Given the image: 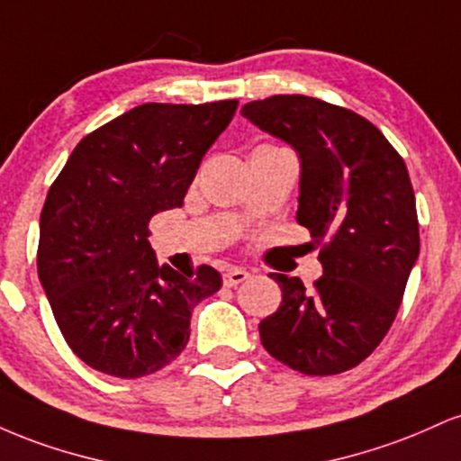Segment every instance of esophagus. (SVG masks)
<instances>
[{
	"mask_svg": "<svg viewBox=\"0 0 461 461\" xmlns=\"http://www.w3.org/2000/svg\"><path fill=\"white\" fill-rule=\"evenodd\" d=\"M249 277H251V273L245 271V268H227L223 275V284L227 288H234V285L247 282Z\"/></svg>",
	"mask_w": 461,
	"mask_h": 461,
	"instance_id": "obj_1",
	"label": "esophagus"
}]
</instances>
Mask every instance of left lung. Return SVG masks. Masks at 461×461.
<instances>
[{"mask_svg":"<svg viewBox=\"0 0 461 461\" xmlns=\"http://www.w3.org/2000/svg\"><path fill=\"white\" fill-rule=\"evenodd\" d=\"M240 114L299 153L297 221L322 264L312 290L271 275L282 305L260 322L262 345L299 373H345L388 333L420 251L403 158L364 116L305 95L245 104Z\"/></svg>","mask_w":461,"mask_h":461,"instance_id":"left-lung-1","label":"left lung"}]
</instances>
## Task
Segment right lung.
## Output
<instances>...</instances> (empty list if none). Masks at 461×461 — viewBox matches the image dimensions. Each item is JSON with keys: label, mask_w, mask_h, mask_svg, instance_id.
I'll return each instance as SVG.
<instances>
[{"label": "right lung", "mask_w": 461, "mask_h": 461, "mask_svg": "<svg viewBox=\"0 0 461 461\" xmlns=\"http://www.w3.org/2000/svg\"><path fill=\"white\" fill-rule=\"evenodd\" d=\"M238 108L142 104L84 136L41 212L39 279L73 353L99 373L136 379L186 347L194 305L221 288L212 267L158 264L149 221L182 208L201 158Z\"/></svg>", "instance_id": "right-lung-1"}]
</instances>
